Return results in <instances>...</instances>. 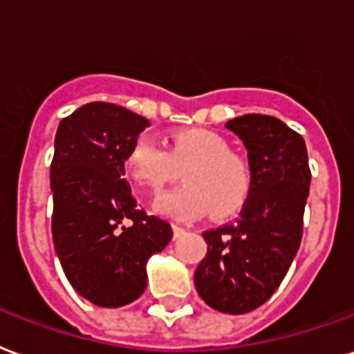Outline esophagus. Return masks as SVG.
<instances>
[{
  "instance_id": "1",
  "label": "esophagus",
  "mask_w": 354,
  "mask_h": 354,
  "mask_svg": "<svg viewBox=\"0 0 354 354\" xmlns=\"http://www.w3.org/2000/svg\"><path fill=\"white\" fill-rule=\"evenodd\" d=\"M172 232H174V237H180L183 234V226L172 225Z\"/></svg>"
}]
</instances>
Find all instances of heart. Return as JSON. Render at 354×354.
I'll list each match as a JSON object with an SVG mask.
<instances>
[{"instance_id": "1", "label": "heart", "mask_w": 354, "mask_h": 354, "mask_svg": "<svg viewBox=\"0 0 354 354\" xmlns=\"http://www.w3.org/2000/svg\"><path fill=\"white\" fill-rule=\"evenodd\" d=\"M182 169L185 183L156 198L158 213L191 219L209 209L213 219H226L239 212L252 193L249 161L232 152L223 135L209 129H178L167 148L141 135L124 158L126 176L150 193L174 182Z\"/></svg>"}]
</instances>
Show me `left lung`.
I'll use <instances>...</instances> for the list:
<instances>
[{
  "label": "left lung",
  "mask_w": 354,
  "mask_h": 354,
  "mask_svg": "<svg viewBox=\"0 0 354 354\" xmlns=\"http://www.w3.org/2000/svg\"><path fill=\"white\" fill-rule=\"evenodd\" d=\"M226 128L249 150L252 193L234 223L206 230L207 252L195 271L204 303L247 314L269 301L295 258L312 172L301 135L282 120L249 113Z\"/></svg>",
  "instance_id": "left-lung-1"
}]
</instances>
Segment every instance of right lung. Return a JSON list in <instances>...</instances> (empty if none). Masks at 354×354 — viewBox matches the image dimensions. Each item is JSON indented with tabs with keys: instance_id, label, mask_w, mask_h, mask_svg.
<instances>
[{
	"instance_id": "right-lung-1",
	"label": "right lung",
	"mask_w": 354,
	"mask_h": 354,
	"mask_svg": "<svg viewBox=\"0 0 354 354\" xmlns=\"http://www.w3.org/2000/svg\"><path fill=\"white\" fill-rule=\"evenodd\" d=\"M148 126L122 105L91 102L64 117L55 135V252L72 288L104 308L142 295L148 258L172 239L171 225L139 209L124 180V158Z\"/></svg>"
}]
</instances>
